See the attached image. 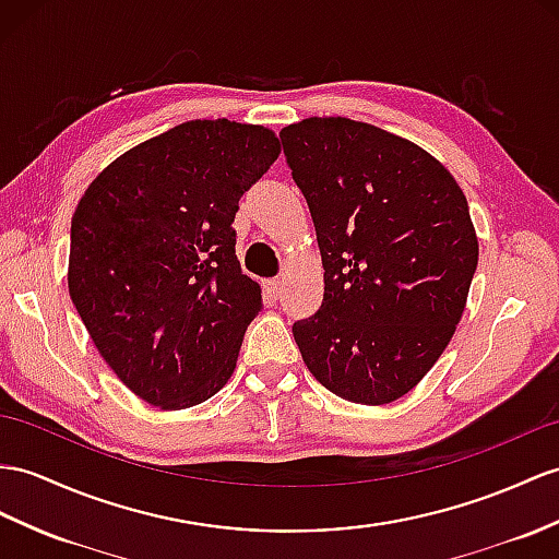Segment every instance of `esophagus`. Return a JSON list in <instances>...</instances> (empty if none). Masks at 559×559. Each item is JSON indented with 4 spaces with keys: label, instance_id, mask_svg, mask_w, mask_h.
Segmentation results:
<instances>
[{
    "label": "esophagus",
    "instance_id": "esophagus-1",
    "mask_svg": "<svg viewBox=\"0 0 559 559\" xmlns=\"http://www.w3.org/2000/svg\"><path fill=\"white\" fill-rule=\"evenodd\" d=\"M263 287H265L267 296H272V298H277L282 294V282L280 280H267Z\"/></svg>",
    "mask_w": 559,
    "mask_h": 559
}]
</instances>
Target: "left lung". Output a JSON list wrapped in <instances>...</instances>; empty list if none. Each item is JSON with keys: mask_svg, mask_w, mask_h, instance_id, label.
I'll return each instance as SVG.
<instances>
[{"mask_svg": "<svg viewBox=\"0 0 559 559\" xmlns=\"http://www.w3.org/2000/svg\"><path fill=\"white\" fill-rule=\"evenodd\" d=\"M316 225L322 306L292 332L318 382L362 405L399 401L441 358L467 304L479 241L441 163L350 118L280 132Z\"/></svg>", "mask_w": 559, "mask_h": 559, "instance_id": "8db88e82", "label": "left lung"}]
</instances>
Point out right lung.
I'll return each mask as SVG.
<instances>
[{
	"label": "right lung",
	"instance_id": "right-lung-1",
	"mask_svg": "<svg viewBox=\"0 0 559 559\" xmlns=\"http://www.w3.org/2000/svg\"><path fill=\"white\" fill-rule=\"evenodd\" d=\"M277 156L263 126L189 120L118 156L78 203L73 306L120 382L160 411L203 403L235 372L263 301L233 223Z\"/></svg>",
	"mask_w": 559,
	"mask_h": 559
}]
</instances>
